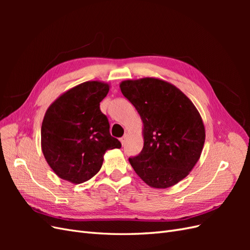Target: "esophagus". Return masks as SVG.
I'll list each match as a JSON object with an SVG mask.
<instances>
[{"instance_id":"34e87169","label":"esophagus","mask_w":250,"mask_h":250,"mask_svg":"<svg viewBox=\"0 0 250 250\" xmlns=\"http://www.w3.org/2000/svg\"><path fill=\"white\" fill-rule=\"evenodd\" d=\"M120 142H121V144H122V146H124V144H125V142H126V137H122L120 139Z\"/></svg>"}]
</instances>
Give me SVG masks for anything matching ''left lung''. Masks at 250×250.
<instances>
[{
    "label": "left lung",
    "mask_w": 250,
    "mask_h": 250,
    "mask_svg": "<svg viewBox=\"0 0 250 250\" xmlns=\"http://www.w3.org/2000/svg\"><path fill=\"white\" fill-rule=\"evenodd\" d=\"M121 92L143 122L144 147L129 163L144 183L167 188L186 178L199 161L206 128L193 102L171 83L146 77L124 80Z\"/></svg>",
    "instance_id": "1"
}]
</instances>
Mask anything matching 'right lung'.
Instances as JSON below:
<instances>
[{
  "label": "right lung",
  "instance_id": "add662e5",
  "mask_svg": "<svg viewBox=\"0 0 250 250\" xmlns=\"http://www.w3.org/2000/svg\"><path fill=\"white\" fill-rule=\"evenodd\" d=\"M110 85L86 81L60 95L47 109L42 124V150L58 177L78 185L100 171L107 150L121 148L109 133L100 102Z\"/></svg>",
  "mask_w": 250,
  "mask_h": 250
}]
</instances>
